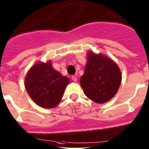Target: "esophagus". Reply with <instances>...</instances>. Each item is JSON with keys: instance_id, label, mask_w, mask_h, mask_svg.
<instances>
[{"instance_id": "obj_1", "label": "esophagus", "mask_w": 149, "mask_h": 149, "mask_svg": "<svg viewBox=\"0 0 149 149\" xmlns=\"http://www.w3.org/2000/svg\"><path fill=\"white\" fill-rule=\"evenodd\" d=\"M71 79H72V81H73V82H77V78H76V76H73L71 77Z\"/></svg>"}]
</instances>
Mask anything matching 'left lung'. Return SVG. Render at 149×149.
<instances>
[{
  "instance_id": "obj_1",
  "label": "left lung",
  "mask_w": 149,
  "mask_h": 149,
  "mask_svg": "<svg viewBox=\"0 0 149 149\" xmlns=\"http://www.w3.org/2000/svg\"><path fill=\"white\" fill-rule=\"evenodd\" d=\"M122 81V74L115 63L107 56L88 54L84 74L80 80L85 94L97 103H104L115 95Z\"/></svg>"
}]
</instances>
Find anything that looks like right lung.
I'll return each instance as SVG.
<instances>
[{
    "label": "right lung",
    "instance_id": "add662e5",
    "mask_svg": "<svg viewBox=\"0 0 149 149\" xmlns=\"http://www.w3.org/2000/svg\"><path fill=\"white\" fill-rule=\"evenodd\" d=\"M68 83V78L52 68L51 61L34 65L24 81L31 98L45 108H52L59 103Z\"/></svg>",
    "mask_w": 149,
    "mask_h": 149
}]
</instances>
